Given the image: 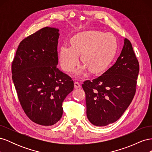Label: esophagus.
<instances>
[{
  "label": "esophagus",
  "instance_id": "obj_1",
  "mask_svg": "<svg viewBox=\"0 0 152 152\" xmlns=\"http://www.w3.org/2000/svg\"><path fill=\"white\" fill-rule=\"evenodd\" d=\"M74 87H75V88H79V87H80V84H79V82H74Z\"/></svg>",
  "mask_w": 152,
  "mask_h": 152
}]
</instances>
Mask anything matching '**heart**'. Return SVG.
Instances as JSON below:
<instances>
[{"label":"heart","instance_id":"b5f03b06","mask_svg":"<svg viewBox=\"0 0 152 152\" xmlns=\"http://www.w3.org/2000/svg\"><path fill=\"white\" fill-rule=\"evenodd\" d=\"M116 43L110 34L98 31H86L75 35L71 40V46L62 45L59 52L61 68L72 72L79 63V55L85 65L76 70L77 75H82L91 70L99 73L111 62L115 53Z\"/></svg>","mask_w":152,"mask_h":152}]
</instances>
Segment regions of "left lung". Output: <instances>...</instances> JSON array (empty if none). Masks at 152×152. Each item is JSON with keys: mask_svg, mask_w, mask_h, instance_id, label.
Instances as JSON below:
<instances>
[{"mask_svg": "<svg viewBox=\"0 0 152 152\" xmlns=\"http://www.w3.org/2000/svg\"><path fill=\"white\" fill-rule=\"evenodd\" d=\"M139 71V62L132 44L125 39L114 65L102 75L82 84L87 117L91 124L105 126L122 115L135 95Z\"/></svg>", "mask_w": 152, "mask_h": 152, "instance_id": "8db88e82", "label": "left lung"}]
</instances>
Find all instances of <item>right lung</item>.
I'll list each match as a JSON object with an SVG mask.
<instances>
[{
	"label": "right lung",
	"mask_w": 152,
	"mask_h": 152,
	"mask_svg": "<svg viewBox=\"0 0 152 152\" xmlns=\"http://www.w3.org/2000/svg\"><path fill=\"white\" fill-rule=\"evenodd\" d=\"M59 30L45 27L23 40L12 63V78L23 110L31 121L52 126L62 117V104L74 87L57 68Z\"/></svg>",
	"instance_id": "right-lung-1"
}]
</instances>
